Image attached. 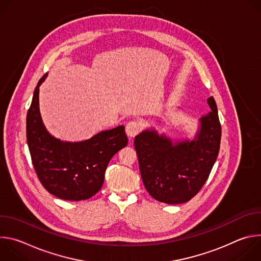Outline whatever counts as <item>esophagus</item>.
Wrapping results in <instances>:
<instances>
[{
	"mask_svg": "<svg viewBox=\"0 0 261 261\" xmlns=\"http://www.w3.org/2000/svg\"><path fill=\"white\" fill-rule=\"evenodd\" d=\"M140 132V124L136 121H131L126 125V133L127 135L132 138L135 137Z\"/></svg>",
	"mask_w": 261,
	"mask_h": 261,
	"instance_id": "esophagus-1",
	"label": "esophagus"
}]
</instances>
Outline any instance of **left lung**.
Wrapping results in <instances>:
<instances>
[{
	"label": "left lung",
	"mask_w": 261,
	"mask_h": 261,
	"mask_svg": "<svg viewBox=\"0 0 261 261\" xmlns=\"http://www.w3.org/2000/svg\"><path fill=\"white\" fill-rule=\"evenodd\" d=\"M207 103L212 110L200 119V130L192 141L172 144L169 138L153 130L135 137L141 178L156 200L168 204L187 202L206 181L221 141V124L213 96Z\"/></svg>",
	"instance_id": "1"
}]
</instances>
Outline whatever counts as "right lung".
Instances as JSON below:
<instances>
[{
    "mask_svg": "<svg viewBox=\"0 0 261 261\" xmlns=\"http://www.w3.org/2000/svg\"><path fill=\"white\" fill-rule=\"evenodd\" d=\"M37 84L27 115V141L34 169L43 187L65 200H85L100 191L107 165L127 145L125 127L102 131L81 142H63L45 129L39 113Z\"/></svg>",
    "mask_w": 261,
    "mask_h": 261,
    "instance_id": "add662e5",
    "label": "right lung"
}]
</instances>
